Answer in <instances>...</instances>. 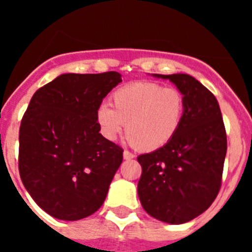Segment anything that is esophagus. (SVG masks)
Returning <instances> with one entry per match:
<instances>
[{
	"mask_svg": "<svg viewBox=\"0 0 252 252\" xmlns=\"http://www.w3.org/2000/svg\"><path fill=\"white\" fill-rule=\"evenodd\" d=\"M133 158H135L133 157V154H131L130 151H126V150L124 151V159L125 160H132Z\"/></svg>",
	"mask_w": 252,
	"mask_h": 252,
	"instance_id": "obj_1",
	"label": "esophagus"
}]
</instances>
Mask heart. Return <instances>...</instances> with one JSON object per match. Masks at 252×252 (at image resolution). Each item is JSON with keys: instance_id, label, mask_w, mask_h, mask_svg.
I'll return each instance as SVG.
<instances>
[{"instance_id": "b5f03b06", "label": "heart", "mask_w": 252, "mask_h": 252, "mask_svg": "<svg viewBox=\"0 0 252 252\" xmlns=\"http://www.w3.org/2000/svg\"><path fill=\"white\" fill-rule=\"evenodd\" d=\"M112 106L102 103L95 112L102 135L115 141L126 128L131 145L148 153L168 145L186 115L183 93L155 82H132L120 87L112 94Z\"/></svg>"}]
</instances>
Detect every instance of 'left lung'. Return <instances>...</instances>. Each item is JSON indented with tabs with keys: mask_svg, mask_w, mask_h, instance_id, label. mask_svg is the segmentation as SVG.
I'll list each match as a JSON object with an SVG mask.
<instances>
[{
	"mask_svg": "<svg viewBox=\"0 0 252 252\" xmlns=\"http://www.w3.org/2000/svg\"><path fill=\"white\" fill-rule=\"evenodd\" d=\"M153 77L169 79L183 93L186 115L168 145L137 158L142 168L137 194L151 217L182 224L202 215L217 197L226 131L217 99L194 77L183 73Z\"/></svg>",
	"mask_w": 252,
	"mask_h": 252,
	"instance_id": "left-lung-1",
	"label": "left lung"
}]
</instances>
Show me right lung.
Instances as JSON below:
<instances>
[{
	"label": "right lung",
	"instance_id": "right-lung-1",
	"mask_svg": "<svg viewBox=\"0 0 252 252\" xmlns=\"http://www.w3.org/2000/svg\"><path fill=\"white\" fill-rule=\"evenodd\" d=\"M121 74H60L32 95L20 126L19 170L37 206L51 217L78 221L98 211L122 162L95 120Z\"/></svg>",
	"mask_w": 252,
	"mask_h": 252
}]
</instances>
